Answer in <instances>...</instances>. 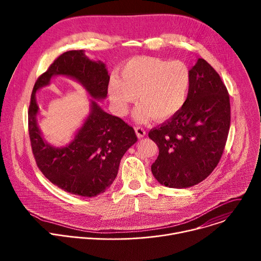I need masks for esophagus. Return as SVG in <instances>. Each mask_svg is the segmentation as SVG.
Wrapping results in <instances>:
<instances>
[{"instance_id": "esophagus-1", "label": "esophagus", "mask_w": 261, "mask_h": 261, "mask_svg": "<svg viewBox=\"0 0 261 261\" xmlns=\"http://www.w3.org/2000/svg\"><path fill=\"white\" fill-rule=\"evenodd\" d=\"M135 133L138 138H142L145 136V130L142 127H135Z\"/></svg>"}]
</instances>
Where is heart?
<instances>
[{
	"label": "heart",
	"instance_id": "heart-1",
	"mask_svg": "<svg viewBox=\"0 0 261 261\" xmlns=\"http://www.w3.org/2000/svg\"><path fill=\"white\" fill-rule=\"evenodd\" d=\"M120 75L121 80L114 76L108 84L111 105L120 117L128 114L137 96L140 105L134 117L138 122L170 119L188 100L191 71L185 62L137 57L121 68Z\"/></svg>",
	"mask_w": 261,
	"mask_h": 261
}]
</instances>
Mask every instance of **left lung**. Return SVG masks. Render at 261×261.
<instances>
[{
	"label": "left lung",
	"mask_w": 261,
	"mask_h": 261,
	"mask_svg": "<svg viewBox=\"0 0 261 261\" xmlns=\"http://www.w3.org/2000/svg\"><path fill=\"white\" fill-rule=\"evenodd\" d=\"M190 71L191 88L182 109L148 132L159 147L152 173L169 188H189L206 178L221 159L229 132V95L220 75L200 58Z\"/></svg>",
	"instance_id": "left-lung-1"
}]
</instances>
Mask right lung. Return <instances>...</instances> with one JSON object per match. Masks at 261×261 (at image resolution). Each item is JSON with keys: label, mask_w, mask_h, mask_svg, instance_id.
<instances>
[{"label": "right lung", "mask_w": 261, "mask_h": 261, "mask_svg": "<svg viewBox=\"0 0 261 261\" xmlns=\"http://www.w3.org/2000/svg\"><path fill=\"white\" fill-rule=\"evenodd\" d=\"M56 75L77 80L94 99L102 100L107 96L108 71L104 63L90 60L84 50L64 53L35 83L28 113L32 151L41 172L68 193L94 197L116 179L122 157L137 137L131 126L105 113L92 99L90 114L74 139L66 147L49 145L36 124L39 108L34 94Z\"/></svg>", "instance_id": "add662e5"}]
</instances>
